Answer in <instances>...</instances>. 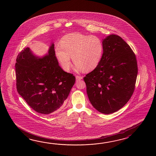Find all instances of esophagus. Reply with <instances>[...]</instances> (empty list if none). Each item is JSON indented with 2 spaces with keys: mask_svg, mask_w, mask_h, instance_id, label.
Here are the masks:
<instances>
[{
  "mask_svg": "<svg viewBox=\"0 0 156 156\" xmlns=\"http://www.w3.org/2000/svg\"><path fill=\"white\" fill-rule=\"evenodd\" d=\"M76 79L77 80H80L83 79V77L80 76H76Z\"/></svg>",
  "mask_w": 156,
  "mask_h": 156,
  "instance_id": "esophagus-1",
  "label": "esophagus"
}]
</instances>
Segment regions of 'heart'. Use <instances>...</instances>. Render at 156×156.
Listing matches in <instances>:
<instances>
[{"label": "heart", "instance_id": "heart-1", "mask_svg": "<svg viewBox=\"0 0 156 156\" xmlns=\"http://www.w3.org/2000/svg\"><path fill=\"white\" fill-rule=\"evenodd\" d=\"M55 53L62 69L69 71L72 66L71 57L77 71H91L99 65L104 52L101 40L94 36L69 33L61 40Z\"/></svg>", "mask_w": 156, "mask_h": 156}]
</instances>
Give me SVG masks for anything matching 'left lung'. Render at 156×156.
Masks as SVG:
<instances>
[{"instance_id":"8db88e82","label":"left lung","mask_w":156,"mask_h":156,"mask_svg":"<svg viewBox=\"0 0 156 156\" xmlns=\"http://www.w3.org/2000/svg\"><path fill=\"white\" fill-rule=\"evenodd\" d=\"M104 52L99 65L83 77L90 101L100 113L120 109L134 92L138 73L136 55L119 36L103 40Z\"/></svg>"}]
</instances>
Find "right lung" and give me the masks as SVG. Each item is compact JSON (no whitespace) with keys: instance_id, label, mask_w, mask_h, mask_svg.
I'll use <instances>...</instances> for the list:
<instances>
[{"instance_id":"obj_1","label":"right lung","mask_w":156,"mask_h":156,"mask_svg":"<svg viewBox=\"0 0 156 156\" xmlns=\"http://www.w3.org/2000/svg\"><path fill=\"white\" fill-rule=\"evenodd\" d=\"M54 46L52 43L41 58L27 47L18 55L15 66L18 93L32 109L44 115L60 109L76 80L58 65Z\"/></svg>"}]
</instances>
